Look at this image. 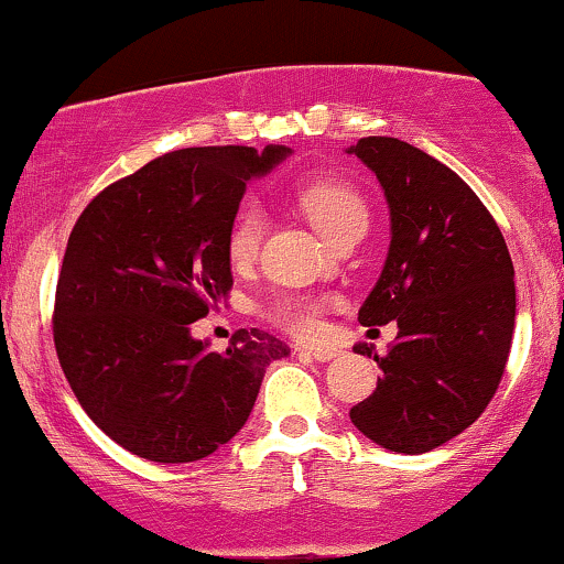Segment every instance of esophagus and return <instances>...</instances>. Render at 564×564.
Listing matches in <instances>:
<instances>
[{
  "instance_id": "34e87169",
  "label": "esophagus",
  "mask_w": 564,
  "mask_h": 564,
  "mask_svg": "<svg viewBox=\"0 0 564 564\" xmlns=\"http://www.w3.org/2000/svg\"><path fill=\"white\" fill-rule=\"evenodd\" d=\"M300 355H307L312 359H317V362H328V359H334L338 355V349H330V347H296Z\"/></svg>"
}]
</instances>
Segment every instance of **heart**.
I'll use <instances>...</instances> for the list:
<instances>
[{
	"mask_svg": "<svg viewBox=\"0 0 564 564\" xmlns=\"http://www.w3.org/2000/svg\"><path fill=\"white\" fill-rule=\"evenodd\" d=\"M296 205L328 241L341 243L347 236L368 228V205L355 186L344 181H307L296 186ZM268 215L260 202H243L226 236V254L234 268H247L260 254ZM328 302L321 296H278L264 307V315L278 328L310 338L323 330V312Z\"/></svg>",
	"mask_w": 564,
	"mask_h": 564,
	"instance_id": "b5f03b06",
	"label": "heart"
}]
</instances>
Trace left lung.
I'll return each instance as SVG.
<instances>
[{"mask_svg": "<svg viewBox=\"0 0 564 564\" xmlns=\"http://www.w3.org/2000/svg\"><path fill=\"white\" fill-rule=\"evenodd\" d=\"M381 181L391 247L362 325L397 321L376 391L349 410L383 449L423 454L470 429L505 376L514 330V268L505 236L467 183L423 149L368 135L351 147Z\"/></svg>", "mask_w": 564, "mask_h": 564, "instance_id": "8db88e82", "label": "left lung"}]
</instances>
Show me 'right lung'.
<instances>
[{
  "mask_svg": "<svg viewBox=\"0 0 564 564\" xmlns=\"http://www.w3.org/2000/svg\"><path fill=\"white\" fill-rule=\"evenodd\" d=\"M286 147L167 152L88 202L67 239L54 294L59 368L86 415L152 463H194L252 412L264 368L289 347L239 328L226 351L192 323L226 300V236L247 183Z\"/></svg>",
  "mask_w": 564,
  "mask_h": 564,
  "instance_id": "add662e5",
  "label": "right lung"
}]
</instances>
